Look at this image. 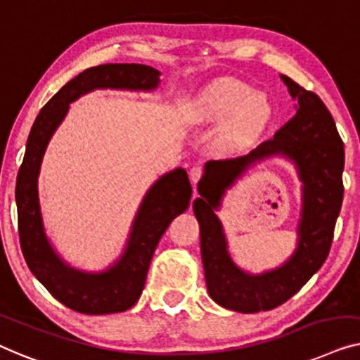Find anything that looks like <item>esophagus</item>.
<instances>
[{
    "label": "esophagus",
    "instance_id": "34e87169",
    "mask_svg": "<svg viewBox=\"0 0 360 360\" xmlns=\"http://www.w3.org/2000/svg\"><path fill=\"white\" fill-rule=\"evenodd\" d=\"M202 174H204V169H202V166H192L191 168V171H189V178H191V181H192V184H194V197L197 195V192H195V184L197 182H199V179L202 178Z\"/></svg>",
    "mask_w": 360,
    "mask_h": 360
}]
</instances>
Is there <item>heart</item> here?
<instances>
[{"label":"heart","instance_id":"1","mask_svg":"<svg viewBox=\"0 0 360 360\" xmlns=\"http://www.w3.org/2000/svg\"><path fill=\"white\" fill-rule=\"evenodd\" d=\"M274 108L269 98L255 93L251 84L235 78H221L207 84L191 103L194 124H221L229 120L224 139L231 148H243L269 127Z\"/></svg>","mask_w":360,"mask_h":360}]
</instances>
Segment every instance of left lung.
<instances>
[{"label":"left lung","mask_w":360,"mask_h":360,"mask_svg":"<svg viewBox=\"0 0 360 360\" xmlns=\"http://www.w3.org/2000/svg\"><path fill=\"white\" fill-rule=\"evenodd\" d=\"M281 79L297 103L295 115L276 131L274 139L261 143L250 155L209 161L197 186L200 197L192 205L200 226V255L209 295L220 307L240 313L272 310L310 281L330 252L342 204L344 146L333 115L315 93L303 89L285 75H281ZM269 158L290 160L302 182L297 248L276 270L251 275L231 259L216 212L226 191L248 169Z\"/></svg>","instance_id":"8db88e82"}]
</instances>
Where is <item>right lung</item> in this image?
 Returning a JSON list of instances; mask_svg holds the SVG:
<instances>
[{"label":"right lung","mask_w":360,"mask_h":360,"mask_svg":"<svg viewBox=\"0 0 360 360\" xmlns=\"http://www.w3.org/2000/svg\"><path fill=\"white\" fill-rule=\"evenodd\" d=\"M161 73L140 63H105L84 70L68 81L30 129L26 155L16 181L19 240L37 281L65 307L84 315L119 313L134 307L143 290L150 261L171 221L191 204L192 187L186 169L176 168L156 179L131 221L119 259L99 272L78 269L55 251L45 233L39 200V174L49 141L67 117L70 104L94 89L155 91Z\"/></svg>","instance_id":"add662e5"}]
</instances>
